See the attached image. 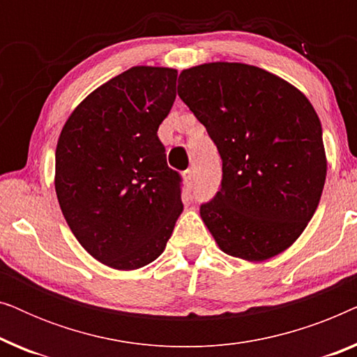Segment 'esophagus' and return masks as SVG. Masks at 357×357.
Returning <instances> with one entry per match:
<instances>
[{
	"mask_svg": "<svg viewBox=\"0 0 357 357\" xmlns=\"http://www.w3.org/2000/svg\"><path fill=\"white\" fill-rule=\"evenodd\" d=\"M183 177H185V182H187L188 187H193V183H195V172H193V170L188 169L187 172L183 174Z\"/></svg>",
	"mask_w": 357,
	"mask_h": 357,
	"instance_id": "obj_1",
	"label": "esophagus"
}]
</instances>
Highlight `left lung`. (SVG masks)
<instances>
[{
    "label": "left lung",
    "instance_id": "left-lung-1",
    "mask_svg": "<svg viewBox=\"0 0 357 357\" xmlns=\"http://www.w3.org/2000/svg\"><path fill=\"white\" fill-rule=\"evenodd\" d=\"M178 96L222 160L221 190L199 214L219 248L263 261L294 243L326 177L319 115L282 77L245 63H204L178 76Z\"/></svg>",
    "mask_w": 357,
    "mask_h": 357
}]
</instances>
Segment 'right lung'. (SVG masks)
I'll list each match as a JSON object with an SVG mask.
<instances>
[{
    "mask_svg": "<svg viewBox=\"0 0 357 357\" xmlns=\"http://www.w3.org/2000/svg\"><path fill=\"white\" fill-rule=\"evenodd\" d=\"M175 84L174 68H130L92 91L58 138L63 216L84 250L115 270L154 261L183 211L182 178L158 138Z\"/></svg>",
    "mask_w": 357,
    "mask_h": 357,
    "instance_id": "right-lung-1",
    "label": "right lung"
}]
</instances>
